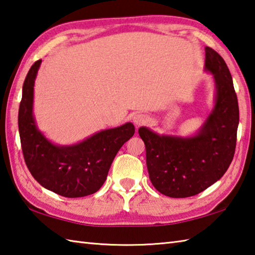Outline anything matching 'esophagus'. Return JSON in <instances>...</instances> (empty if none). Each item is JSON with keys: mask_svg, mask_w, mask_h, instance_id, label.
<instances>
[{"mask_svg": "<svg viewBox=\"0 0 255 255\" xmlns=\"http://www.w3.org/2000/svg\"><path fill=\"white\" fill-rule=\"evenodd\" d=\"M132 121H133L134 126H135V127H141V126H144V124L147 123L148 118H147V115H145V114L138 113V114L134 115V117L132 118Z\"/></svg>", "mask_w": 255, "mask_h": 255, "instance_id": "esophagus-1", "label": "esophagus"}]
</instances>
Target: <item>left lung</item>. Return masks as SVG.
Listing matches in <instances>:
<instances>
[{
	"mask_svg": "<svg viewBox=\"0 0 255 255\" xmlns=\"http://www.w3.org/2000/svg\"><path fill=\"white\" fill-rule=\"evenodd\" d=\"M204 71L213 76L214 105L202 126L189 136L138 128L145 144L153 186L170 198H189L219 181L233 160L239 104L231 73L213 49L205 47Z\"/></svg>",
	"mask_w": 255,
	"mask_h": 255,
	"instance_id": "obj_1",
	"label": "left lung"
}]
</instances>
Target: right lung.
<instances>
[{"instance_id":"obj_1","label":"right lung","mask_w":255,"mask_h":255,"mask_svg":"<svg viewBox=\"0 0 255 255\" xmlns=\"http://www.w3.org/2000/svg\"><path fill=\"white\" fill-rule=\"evenodd\" d=\"M42 60L31 66L22 90L18 132L24 160L43 187L65 198H81L99 191L107 180L120 148L133 136L131 122L99 131L71 145L50 141L36 126L33 114L34 83Z\"/></svg>"}]
</instances>
